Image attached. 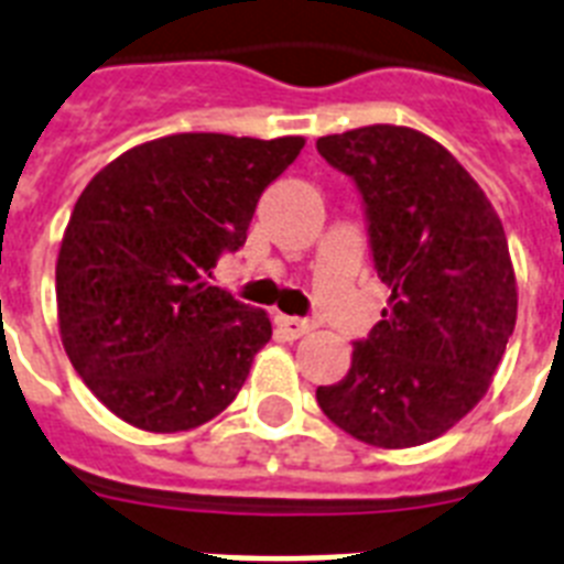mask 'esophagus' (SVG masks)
Returning a JSON list of instances; mask_svg holds the SVG:
<instances>
[{
    "label": "esophagus",
    "instance_id": "esophagus-1",
    "mask_svg": "<svg viewBox=\"0 0 564 564\" xmlns=\"http://www.w3.org/2000/svg\"><path fill=\"white\" fill-rule=\"evenodd\" d=\"M278 327H281V333L286 338H301L306 336L310 329H313V324L306 322V318H295V315H278Z\"/></svg>",
    "mask_w": 564,
    "mask_h": 564
}]
</instances>
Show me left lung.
<instances>
[{"instance_id":"8db88e82","label":"left lung","mask_w":564,"mask_h":564,"mask_svg":"<svg viewBox=\"0 0 564 564\" xmlns=\"http://www.w3.org/2000/svg\"><path fill=\"white\" fill-rule=\"evenodd\" d=\"M361 196L373 269L391 306L315 400L356 441L409 448L441 437L487 393L516 327L501 219L457 159L409 127L318 139Z\"/></svg>"}]
</instances>
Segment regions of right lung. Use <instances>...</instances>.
<instances>
[{"label":"right lung","instance_id":"right-lung-1","mask_svg":"<svg viewBox=\"0 0 564 564\" xmlns=\"http://www.w3.org/2000/svg\"><path fill=\"white\" fill-rule=\"evenodd\" d=\"M304 139L178 132L127 150L91 178L57 258L68 359L112 414L185 432L228 409L272 338L263 310L208 286L246 242L260 194Z\"/></svg>","mask_w":564,"mask_h":564}]
</instances>
